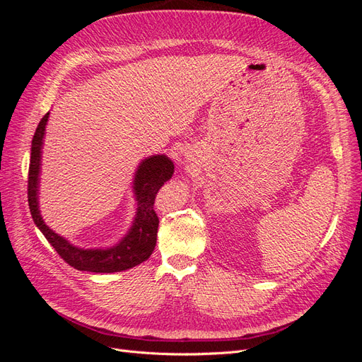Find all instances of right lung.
<instances>
[{
	"instance_id": "1",
	"label": "right lung",
	"mask_w": 362,
	"mask_h": 362,
	"mask_svg": "<svg viewBox=\"0 0 362 362\" xmlns=\"http://www.w3.org/2000/svg\"><path fill=\"white\" fill-rule=\"evenodd\" d=\"M49 112L40 119L31 141L28 168V205L31 217L42 234L56 249L57 254L76 270L93 273H113L134 267L146 261L157 243L158 216L154 211V201L161 185L173 175V163L166 156H151L141 160L134 175L133 192L137 201V211L128 234L120 242L107 249H81L71 245L66 238L56 234L42 221L39 211V175L43 136Z\"/></svg>"
}]
</instances>
